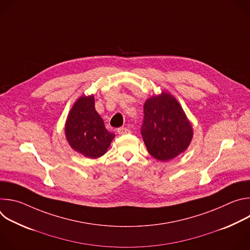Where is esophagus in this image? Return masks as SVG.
Segmentation results:
<instances>
[{
    "instance_id": "esophagus-1",
    "label": "esophagus",
    "mask_w": 250,
    "mask_h": 250,
    "mask_svg": "<svg viewBox=\"0 0 250 250\" xmlns=\"http://www.w3.org/2000/svg\"><path fill=\"white\" fill-rule=\"evenodd\" d=\"M118 133L123 135V134H127V133H130V129L126 128V127H121L118 129Z\"/></svg>"
}]
</instances>
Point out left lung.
Returning <instances> with one entry per match:
<instances>
[{
    "label": "left lung",
    "mask_w": 250,
    "mask_h": 250,
    "mask_svg": "<svg viewBox=\"0 0 250 250\" xmlns=\"http://www.w3.org/2000/svg\"><path fill=\"white\" fill-rule=\"evenodd\" d=\"M141 135L148 152L157 160L167 161L189 146L193 128L180 104L170 94L149 98L144 106Z\"/></svg>",
    "instance_id": "1"
}]
</instances>
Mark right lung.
<instances>
[{"label":"right lung","mask_w":250,"mask_h":250,"mask_svg":"<svg viewBox=\"0 0 250 250\" xmlns=\"http://www.w3.org/2000/svg\"><path fill=\"white\" fill-rule=\"evenodd\" d=\"M65 134L71 147L88 158L104 155L115 137L97 113L94 96L81 97L74 104L66 121Z\"/></svg>","instance_id":"obj_1"}]
</instances>
